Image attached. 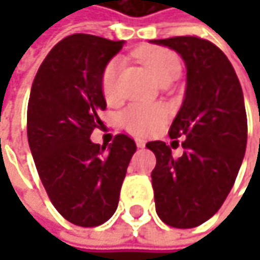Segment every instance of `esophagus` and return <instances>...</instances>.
Returning a JSON list of instances; mask_svg holds the SVG:
<instances>
[{
  "label": "esophagus",
  "instance_id": "obj_1",
  "mask_svg": "<svg viewBox=\"0 0 260 260\" xmlns=\"http://www.w3.org/2000/svg\"><path fill=\"white\" fill-rule=\"evenodd\" d=\"M136 145H137V147H145L146 142L143 139H136Z\"/></svg>",
  "mask_w": 260,
  "mask_h": 260
}]
</instances>
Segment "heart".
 <instances>
[{"mask_svg": "<svg viewBox=\"0 0 260 260\" xmlns=\"http://www.w3.org/2000/svg\"><path fill=\"white\" fill-rule=\"evenodd\" d=\"M137 57L153 74L159 82L168 76L178 75L181 69L178 56L175 55L174 52L160 49V47L142 49L137 53ZM120 68H121V60L115 57L107 63L103 71L101 86H103L105 98L110 101L115 100L118 95L117 76H118ZM166 117H168V111L164 105L136 103L127 107L123 111L121 121L125 128L135 135H150L160 128V125L165 123Z\"/></svg>", "mask_w": 260, "mask_h": 260, "instance_id": "1", "label": "heart"}]
</instances>
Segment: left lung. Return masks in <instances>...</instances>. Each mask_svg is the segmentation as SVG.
Returning <instances> with one entry per match:
<instances>
[{
    "label": "left lung",
    "instance_id": "obj_1",
    "mask_svg": "<svg viewBox=\"0 0 260 260\" xmlns=\"http://www.w3.org/2000/svg\"><path fill=\"white\" fill-rule=\"evenodd\" d=\"M150 43L182 57L186 88L172 121L171 139L185 137L182 156L165 142H149L156 213L168 225L192 229L220 210L243 162L247 142L243 91L227 56L211 42L181 36Z\"/></svg>",
    "mask_w": 260,
    "mask_h": 260
}]
</instances>
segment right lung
Masks as SVG:
<instances>
[{"instance_id":"add662e5","label":"right lung","mask_w":260,"mask_h":260,"mask_svg":"<svg viewBox=\"0 0 260 260\" xmlns=\"http://www.w3.org/2000/svg\"><path fill=\"white\" fill-rule=\"evenodd\" d=\"M124 45L92 35H72L49 52L36 74L27 137L36 168L52 204L72 224L95 227L118 205L127 166L136 152L128 136L95 145L105 103L101 76Z\"/></svg>"}]
</instances>
